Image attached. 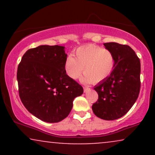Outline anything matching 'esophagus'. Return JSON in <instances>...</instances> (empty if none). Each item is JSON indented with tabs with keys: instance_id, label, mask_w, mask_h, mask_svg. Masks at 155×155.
I'll use <instances>...</instances> for the list:
<instances>
[{
	"instance_id": "esophagus-1",
	"label": "esophagus",
	"mask_w": 155,
	"mask_h": 155,
	"mask_svg": "<svg viewBox=\"0 0 155 155\" xmlns=\"http://www.w3.org/2000/svg\"><path fill=\"white\" fill-rule=\"evenodd\" d=\"M89 90H90V88L87 87H84V92H87Z\"/></svg>"
}]
</instances>
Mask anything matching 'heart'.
Listing matches in <instances>:
<instances>
[{
	"mask_svg": "<svg viewBox=\"0 0 155 155\" xmlns=\"http://www.w3.org/2000/svg\"><path fill=\"white\" fill-rule=\"evenodd\" d=\"M66 58L65 73L71 79L76 80L84 73L82 81L84 82H100L108 78L115 66V58L108 49L87 44L78 48L74 54Z\"/></svg>",
	"mask_w": 155,
	"mask_h": 155,
	"instance_id": "obj_1",
	"label": "heart"
}]
</instances>
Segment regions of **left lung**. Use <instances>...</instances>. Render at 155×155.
<instances>
[{
  "mask_svg": "<svg viewBox=\"0 0 155 155\" xmlns=\"http://www.w3.org/2000/svg\"><path fill=\"white\" fill-rule=\"evenodd\" d=\"M104 45L113 53L115 66L111 75L94 87L98 94V99L92 108L99 118L114 120L127 114L138 98L140 87V63L129 46L115 42Z\"/></svg>",
  "mask_w": 155,
  "mask_h": 155,
  "instance_id": "left-lung-1",
  "label": "left lung"
}]
</instances>
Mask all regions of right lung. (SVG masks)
Masks as SVG:
<instances>
[{"label": "right lung", "mask_w": 155, "mask_h": 155, "mask_svg": "<svg viewBox=\"0 0 155 155\" xmlns=\"http://www.w3.org/2000/svg\"><path fill=\"white\" fill-rule=\"evenodd\" d=\"M67 54L62 46L41 45L28 49L17 68L19 95L30 113L54 123L68 116L82 87L65 71Z\"/></svg>", "instance_id": "obj_1"}]
</instances>
